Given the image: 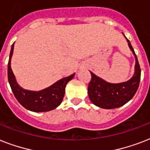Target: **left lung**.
Listing matches in <instances>:
<instances>
[{
	"label": "left lung",
	"mask_w": 150,
	"mask_h": 150,
	"mask_svg": "<svg viewBox=\"0 0 150 150\" xmlns=\"http://www.w3.org/2000/svg\"><path fill=\"white\" fill-rule=\"evenodd\" d=\"M127 39V38H126ZM128 47L135 57V74L127 82L121 83H110L91 73V80L88 86V94L91 102L103 109H114L123 106L132 99L139 86L141 69L130 41Z\"/></svg>",
	"instance_id": "1"
}]
</instances>
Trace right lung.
<instances>
[{"instance_id":"add662e5","label":"right lung","mask_w":150,"mask_h":150,"mask_svg":"<svg viewBox=\"0 0 150 150\" xmlns=\"http://www.w3.org/2000/svg\"><path fill=\"white\" fill-rule=\"evenodd\" d=\"M14 43L11 49L8 64V78L13 93L19 103L25 109L33 112H47L55 109L61 104L65 93V86L75 74L63 78L47 89L40 91H30L22 89L15 80L11 68V59L12 57Z\"/></svg>"}]
</instances>
